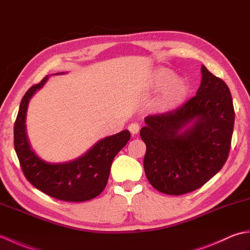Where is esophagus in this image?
<instances>
[{
	"label": "esophagus",
	"instance_id": "obj_1",
	"mask_svg": "<svg viewBox=\"0 0 250 250\" xmlns=\"http://www.w3.org/2000/svg\"><path fill=\"white\" fill-rule=\"evenodd\" d=\"M128 129H129V131L131 132V134H132V135H135V134L139 133V130H140V125H139V124H136V122H133V124L129 125Z\"/></svg>",
	"mask_w": 250,
	"mask_h": 250
}]
</instances>
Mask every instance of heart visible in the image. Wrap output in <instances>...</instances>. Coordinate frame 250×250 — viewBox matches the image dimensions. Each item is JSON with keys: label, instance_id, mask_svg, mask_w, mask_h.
<instances>
[{"label": "heart", "instance_id": "b5f03b06", "mask_svg": "<svg viewBox=\"0 0 250 250\" xmlns=\"http://www.w3.org/2000/svg\"><path fill=\"white\" fill-rule=\"evenodd\" d=\"M150 89L159 91L155 100V109L158 113H167L182 104L189 93V84L184 77L174 76L167 67H158L151 75Z\"/></svg>", "mask_w": 250, "mask_h": 250}]
</instances>
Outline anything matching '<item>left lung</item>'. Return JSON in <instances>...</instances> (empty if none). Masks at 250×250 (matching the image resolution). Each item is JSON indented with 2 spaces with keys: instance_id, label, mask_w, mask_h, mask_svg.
<instances>
[{
  "instance_id": "left-lung-1",
  "label": "left lung",
  "mask_w": 250,
  "mask_h": 250,
  "mask_svg": "<svg viewBox=\"0 0 250 250\" xmlns=\"http://www.w3.org/2000/svg\"><path fill=\"white\" fill-rule=\"evenodd\" d=\"M201 74L195 97L176 110L146 117L140 132L146 177L162 193L180 195L202 187L229 155L234 126L230 90L204 65Z\"/></svg>"
}]
</instances>
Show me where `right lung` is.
<instances>
[{
	"instance_id": "add662e5",
	"label": "right lung",
	"mask_w": 250,
	"mask_h": 250,
	"mask_svg": "<svg viewBox=\"0 0 250 250\" xmlns=\"http://www.w3.org/2000/svg\"><path fill=\"white\" fill-rule=\"evenodd\" d=\"M65 74V72L57 73ZM49 76L32 86L21 100L14 126V146L25 178L52 198L66 202H83L98 196L107 184L114 158L130 141V132L106 136L83 156L66 162L52 163L40 158L32 149L26 133V110L31 98L43 88Z\"/></svg>"
}]
</instances>
